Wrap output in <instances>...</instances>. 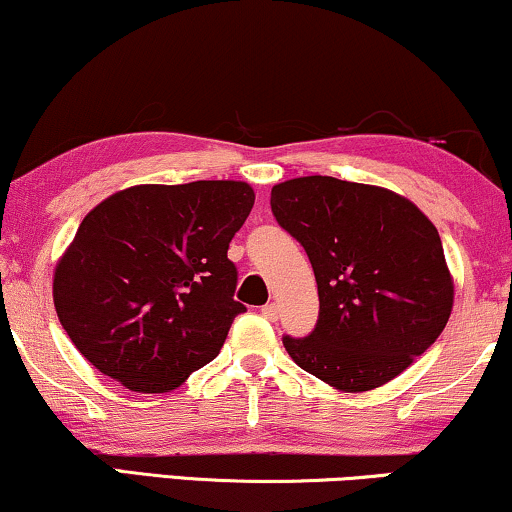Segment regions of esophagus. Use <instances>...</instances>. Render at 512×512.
Here are the masks:
<instances>
[{
	"label": "esophagus",
	"instance_id": "1",
	"mask_svg": "<svg viewBox=\"0 0 512 512\" xmlns=\"http://www.w3.org/2000/svg\"><path fill=\"white\" fill-rule=\"evenodd\" d=\"M261 314L268 321H277V317H279V307L275 305V303H268V305H263L261 307Z\"/></svg>",
	"mask_w": 512,
	"mask_h": 512
}]
</instances>
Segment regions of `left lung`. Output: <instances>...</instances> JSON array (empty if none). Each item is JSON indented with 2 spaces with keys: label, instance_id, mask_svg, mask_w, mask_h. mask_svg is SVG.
I'll use <instances>...</instances> for the list:
<instances>
[{
  "label": "left lung",
  "instance_id": "left-lung-1",
  "mask_svg": "<svg viewBox=\"0 0 512 512\" xmlns=\"http://www.w3.org/2000/svg\"><path fill=\"white\" fill-rule=\"evenodd\" d=\"M270 207L317 277V326L284 335L300 368L340 391H368L443 333L454 284L436 226L410 200L317 174L277 184Z\"/></svg>",
  "mask_w": 512,
  "mask_h": 512
}]
</instances>
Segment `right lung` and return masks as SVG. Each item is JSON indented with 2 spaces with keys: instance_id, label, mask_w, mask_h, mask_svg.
<instances>
[{
  "instance_id": "add662e5",
  "label": "right lung",
  "mask_w": 512,
  "mask_h": 512,
  "mask_svg": "<svg viewBox=\"0 0 512 512\" xmlns=\"http://www.w3.org/2000/svg\"><path fill=\"white\" fill-rule=\"evenodd\" d=\"M244 181L144 184L88 212L53 277L76 349L130 391L163 394L216 359L237 303L228 244L254 207Z\"/></svg>"
}]
</instances>
